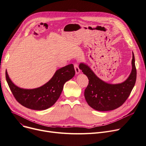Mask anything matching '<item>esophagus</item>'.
<instances>
[{
  "mask_svg": "<svg viewBox=\"0 0 146 146\" xmlns=\"http://www.w3.org/2000/svg\"><path fill=\"white\" fill-rule=\"evenodd\" d=\"M74 70H75V72H76V74H79L80 72V68L78 66V63H74Z\"/></svg>",
  "mask_w": 146,
  "mask_h": 146,
  "instance_id": "obj_1",
  "label": "esophagus"
}]
</instances>
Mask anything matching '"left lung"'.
Wrapping results in <instances>:
<instances>
[{"instance_id":"left-lung-1","label":"left lung","mask_w":146,"mask_h":146,"mask_svg":"<svg viewBox=\"0 0 146 146\" xmlns=\"http://www.w3.org/2000/svg\"><path fill=\"white\" fill-rule=\"evenodd\" d=\"M132 67L131 73L125 82L112 85L98 78L87 65L80 63V69L89 79L84 95L91 108L99 111H107L115 110L123 104L131 94L136 81L137 70L133 52Z\"/></svg>"}]
</instances>
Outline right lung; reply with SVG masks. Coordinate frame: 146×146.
<instances>
[{
	"instance_id": "obj_1",
	"label": "right lung",
	"mask_w": 146,
	"mask_h": 146,
	"mask_svg": "<svg viewBox=\"0 0 146 146\" xmlns=\"http://www.w3.org/2000/svg\"><path fill=\"white\" fill-rule=\"evenodd\" d=\"M75 74L73 64L56 71L44 85L34 89H21L15 85L6 71V79L15 99L22 106L34 110H47L56 103L63 90L64 83Z\"/></svg>"
}]
</instances>
